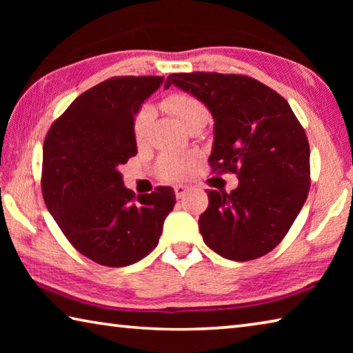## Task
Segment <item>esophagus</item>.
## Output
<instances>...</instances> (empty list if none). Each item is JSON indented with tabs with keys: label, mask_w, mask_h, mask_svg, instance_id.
Here are the masks:
<instances>
[{
	"label": "esophagus",
	"mask_w": 353,
	"mask_h": 353,
	"mask_svg": "<svg viewBox=\"0 0 353 353\" xmlns=\"http://www.w3.org/2000/svg\"><path fill=\"white\" fill-rule=\"evenodd\" d=\"M188 190H190V187H187V185H176V187H174L176 198H177V199H182L183 196L188 193Z\"/></svg>",
	"instance_id": "34e87169"
}]
</instances>
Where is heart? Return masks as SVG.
<instances>
[{
    "label": "heart",
    "instance_id": "heart-1",
    "mask_svg": "<svg viewBox=\"0 0 353 353\" xmlns=\"http://www.w3.org/2000/svg\"><path fill=\"white\" fill-rule=\"evenodd\" d=\"M163 107L168 112H171L179 121H181L185 128H190L191 124L199 123V121H208V109L205 104L199 101L198 98L191 97V94H171V97L163 101ZM152 112L148 105L141 107L139 113L135 115L134 119V135L135 140L141 143L146 139L149 124H151ZM196 163V155L190 152H171L165 154L160 159L159 171L162 172L165 177L170 179H183L187 177L193 166Z\"/></svg>",
    "mask_w": 353,
    "mask_h": 353
}]
</instances>
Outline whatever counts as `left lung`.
Instances as JSON below:
<instances>
[{"label": "left lung", "instance_id": "obj_1", "mask_svg": "<svg viewBox=\"0 0 353 353\" xmlns=\"http://www.w3.org/2000/svg\"><path fill=\"white\" fill-rule=\"evenodd\" d=\"M176 85L210 110L213 171L235 172L230 193L208 191L199 216L204 243L224 259L248 261L288 234L310 190V146L290 104L265 83L241 74L176 73Z\"/></svg>", "mask_w": 353, "mask_h": 353}]
</instances>
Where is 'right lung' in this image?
Returning a JSON list of instances; mask_svg holds the SVG:
<instances>
[{"instance_id": "add662e5", "label": "right lung", "mask_w": 353, "mask_h": 353, "mask_svg": "<svg viewBox=\"0 0 353 353\" xmlns=\"http://www.w3.org/2000/svg\"><path fill=\"white\" fill-rule=\"evenodd\" d=\"M160 76L112 77L83 92L48 130L41 193L68 241L87 259L121 268L157 248L176 204L171 187L139 194L119 166L137 154L134 119Z\"/></svg>"}]
</instances>
